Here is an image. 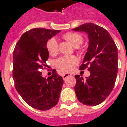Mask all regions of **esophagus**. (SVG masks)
I'll return each instance as SVG.
<instances>
[{
    "label": "esophagus",
    "mask_w": 127,
    "mask_h": 127,
    "mask_svg": "<svg viewBox=\"0 0 127 127\" xmlns=\"http://www.w3.org/2000/svg\"><path fill=\"white\" fill-rule=\"evenodd\" d=\"M72 76L71 74L70 73H65L63 75V80H66V78L68 77H69V76Z\"/></svg>",
    "instance_id": "1"
}]
</instances>
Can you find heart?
<instances>
[{"mask_svg": "<svg viewBox=\"0 0 127 127\" xmlns=\"http://www.w3.org/2000/svg\"><path fill=\"white\" fill-rule=\"evenodd\" d=\"M66 40L69 42L75 47H78L83 42V36L80 33L69 32L63 36ZM47 49L50 55L54 56L59 51V46L55 38H52L48 40L46 44ZM78 64V60L75 56H63L58 59L56 62L57 68L64 72H70Z\"/></svg>", "mask_w": 127, "mask_h": 127, "instance_id": "heart-1", "label": "heart"}]
</instances>
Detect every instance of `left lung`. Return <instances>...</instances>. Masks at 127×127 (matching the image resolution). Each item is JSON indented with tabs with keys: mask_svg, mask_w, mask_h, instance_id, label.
<instances>
[{
	"mask_svg": "<svg viewBox=\"0 0 127 127\" xmlns=\"http://www.w3.org/2000/svg\"><path fill=\"white\" fill-rule=\"evenodd\" d=\"M73 30L88 34L89 47L80 69L88 68L91 73L85 80L75 75V93L81 103L96 106L113 89L118 70L117 47L108 31L92 23L83 24Z\"/></svg>",
	"mask_w": 127,
	"mask_h": 127,
	"instance_id": "1",
	"label": "left lung"
}]
</instances>
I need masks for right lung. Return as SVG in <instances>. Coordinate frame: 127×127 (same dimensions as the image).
Listing matches in <instances>:
<instances>
[{"label": "right lung", "mask_w": 127, "mask_h": 127, "mask_svg": "<svg viewBox=\"0 0 127 127\" xmlns=\"http://www.w3.org/2000/svg\"><path fill=\"white\" fill-rule=\"evenodd\" d=\"M60 32L42 28L27 31L14 50L12 76L16 89L29 106L38 110H48L55 106L62 90L63 80L56 69L47 78L40 71L48 67V40Z\"/></svg>", "instance_id": "obj_1"}]
</instances>
